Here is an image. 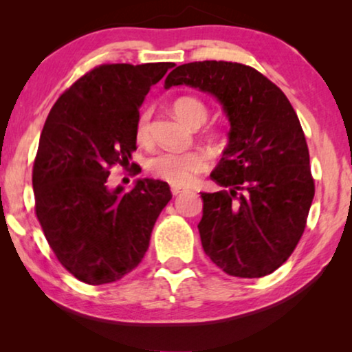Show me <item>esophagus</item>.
<instances>
[{
  "label": "esophagus",
  "instance_id": "obj_1",
  "mask_svg": "<svg viewBox=\"0 0 352 352\" xmlns=\"http://www.w3.org/2000/svg\"><path fill=\"white\" fill-rule=\"evenodd\" d=\"M184 190H186L184 187H181V186H171V194H173V195L181 194V192H184Z\"/></svg>",
  "mask_w": 352,
  "mask_h": 352
}]
</instances>
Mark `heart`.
I'll return each mask as SVG.
<instances>
[{
  "mask_svg": "<svg viewBox=\"0 0 352 352\" xmlns=\"http://www.w3.org/2000/svg\"><path fill=\"white\" fill-rule=\"evenodd\" d=\"M176 117L192 128L200 126L208 117V109L204 100L195 96H181L173 102ZM134 138L141 146H151V109H144L138 115L134 124ZM208 155L199 148L186 152L163 151L147 160V171L157 179L166 181L173 186H187L195 179L197 175L208 168Z\"/></svg>",
  "mask_w": 352,
  "mask_h": 352,
  "instance_id": "b5f03b06",
  "label": "heart"
}]
</instances>
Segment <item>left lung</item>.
<instances>
[{
	"mask_svg": "<svg viewBox=\"0 0 352 352\" xmlns=\"http://www.w3.org/2000/svg\"><path fill=\"white\" fill-rule=\"evenodd\" d=\"M177 85L214 94L230 122L229 144L210 175L224 189L201 194L204 252L228 276H267L296 248L316 190L295 109L277 85L239 62L179 65L165 88Z\"/></svg>",
	"mask_w": 352,
	"mask_h": 352,
	"instance_id": "left-lung-1",
	"label": "left lung"
}]
</instances>
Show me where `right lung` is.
I'll return each mask as SVG.
<instances>
[{
    "label": "right lung",
    "mask_w": 352,
    "mask_h": 352,
    "mask_svg": "<svg viewBox=\"0 0 352 352\" xmlns=\"http://www.w3.org/2000/svg\"><path fill=\"white\" fill-rule=\"evenodd\" d=\"M171 67H94L59 96L43 126L32 173L35 214L57 261L88 285L117 282L139 266L173 197L163 181L139 179L128 192L107 186L110 170L128 166L136 151L139 105Z\"/></svg>",
    "instance_id": "obj_1"
}]
</instances>
